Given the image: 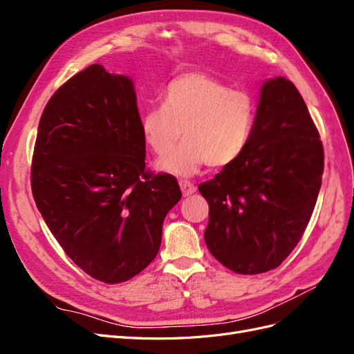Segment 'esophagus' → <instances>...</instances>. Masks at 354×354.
<instances>
[{
    "label": "esophagus",
    "mask_w": 354,
    "mask_h": 354,
    "mask_svg": "<svg viewBox=\"0 0 354 354\" xmlns=\"http://www.w3.org/2000/svg\"><path fill=\"white\" fill-rule=\"evenodd\" d=\"M178 185H180L181 194H183V196H190L192 194H195V192H196L195 185L190 183V181H187V180H180Z\"/></svg>",
    "instance_id": "34e87169"
}]
</instances>
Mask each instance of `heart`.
Here are the masks:
<instances>
[{"mask_svg": "<svg viewBox=\"0 0 354 354\" xmlns=\"http://www.w3.org/2000/svg\"><path fill=\"white\" fill-rule=\"evenodd\" d=\"M255 115L250 93L230 90L207 73L187 72L167 85L160 109L142 113L140 131L146 146L165 156L177 145L181 130L185 142L156 167L189 177L205 164L218 168L234 162L251 140Z\"/></svg>", "mask_w": 354, "mask_h": 354, "instance_id": "1", "label": "heart"}]
</instances>
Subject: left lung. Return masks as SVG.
Segmentation results:
<instances>
[{
  "instance_id": "8db88e82",
  "label": "left lung",
  "mask_w": 354,
  "mask_h": 354,
  "mask_svg": "<svg viewBox=\"0 0 354 354\" xmlns=\"http://www.w3.org/2000/svg\"><path fill=\"white\" fill-rule=\"evenodd\" d=\"M322 174L324 146L301 94L283 77L267 80L245 152L199 185L209 252L234 273L276 269L303 236Z\"/></svg>"
}]
</instances>
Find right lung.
Wrapping results in <instances>:
<instances>
[{"instance_id":"add662e5","label":"right lung","mask_w":354,"mask_h":354,"mask_svg":"<svg viewBox=\"0 0 354 354\" xmlns=\"http://www.w3.org/2000/svg\"><path fill=\"white\" fill-rule=\"evenodd\" d=\"M131 78L91 65L62 85L41 115L30 183L50 232L72 261L104 283L153 261L177 180L146 171Z\"/></svg>"}]
</instances>
